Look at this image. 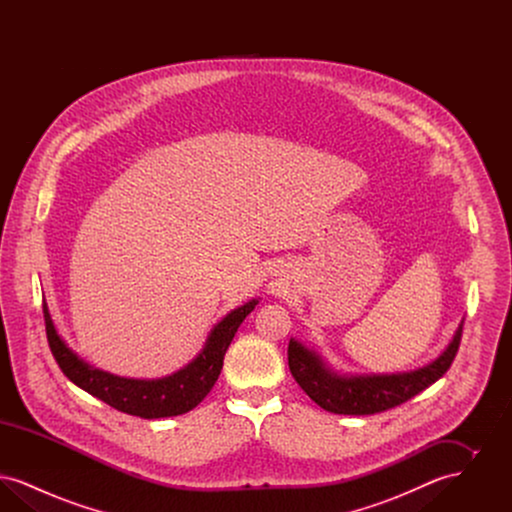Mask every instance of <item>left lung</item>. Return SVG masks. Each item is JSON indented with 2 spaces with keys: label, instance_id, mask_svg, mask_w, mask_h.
<instances>
[{
  "label": "left lung",
  "instance_id": "left-lung-1",
  "mask_svg": "<svg viewBox=\"0 0 512 512\" xmlns=\"http://www.w3.org/2000/svg\"><path fill=\"white\" fill-rule=\"evenodd\" d=\"M461 334L463 322L436 361L411 372L370 376L338 374L322 361L317 351L297 340H290L288 345V365L301 390L324 411L357 416L382 413L409 401L416 393L438 382L459 351Z\"/></svg>",
  "mask_w": 512,
  "mask_h": 512
}]
</instances>
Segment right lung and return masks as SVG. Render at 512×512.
Instances as JSON below:
<instances>
[{"instance_id":"1","label":"right lung","mask_w":512,"mask_h":512,"mask_svg":"<svg viewBox=\"0 0 512 512\" xmlns=\"http://www.w3.org/2000/svg\"><path fill=\"white\" fill-rule=\"evenodd\" d=\"M257 303V299H251L242 307L230 311L211 330L203 349L190 365L157 380L122 378L88 365L61 340L49 317L48 305L44 307V318L49 349L63 374L73 384L121 413L140 418H167L192 411L213 390L215 382L219 380L224 353L230 341L234 340L240 324Z\"/></svg>"}]
</instances>
